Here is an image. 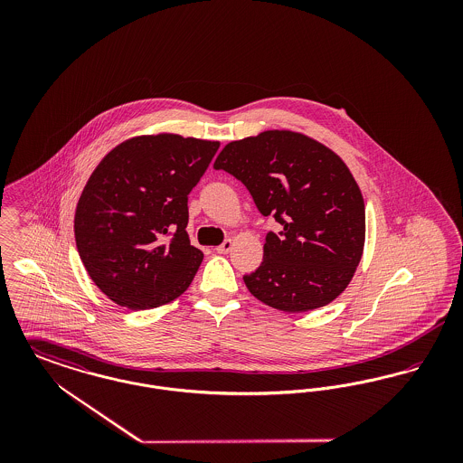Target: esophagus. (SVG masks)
I'll list each match as a JSON object with an SVG mask.
<instances>
[{
  "label": "esophagus",
  "mask_w": 463,
  "mask_h": 463,
  "mask_svg": "<svg viewBox=\"0 0 463 463\" xmlns=\"http://www.w3.org/2000/svg\"><path fill=\"white\" fill-rule=\"evenodd\" d=\"M231 250H232V240H225V241L222 242L221 246H217V253H221V255L229 253Z\"/></svg>",
  "instance_id": "esophagus-1"
}]
</instances>
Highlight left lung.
<instances>
[{
	"instance_id": "left-lung-1",
	"label": "left lung",
	"mask_w": 463,
	"mask_h": 463,
	"mask_svg": "<svg viewBox=\"0 0 463 463\" xmlns=\"http://www.w3.org/2000/svg\"><path fill=\"white\" fill-rule=\"evenodd\" d=\"M215 170L238 178L259 212L281 223L267 232L264 262L244 274L253 297L285 312L335 300L364 246V203L345 163L306 135L264 132L227 144Z\"/></svg>"
}]
</instances>
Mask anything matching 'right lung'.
<instances>
[{"mask_svg":"<svg viewBox=\"0 0 463 463\" xmlns=\"http://www.w3.org/2000/svg\"><path fill=\"white\" fill-rule=\"evenodd\" d=\"M219 142L137 137L114 147L83 189L74 217L91 281L121 307H159L193 283L203 251L185 232L187 196Z\"/></svg>","mask_w":463,"mask_h":463,"instance_id":"add662e5","label":"right lung"}]
</instances>
